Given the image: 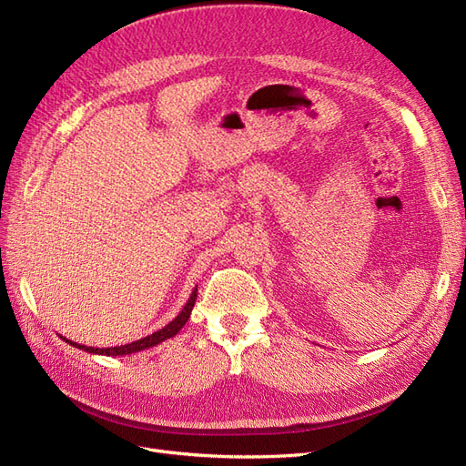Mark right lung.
<instances>
[{"instance_id": "obj_1", "label": "right lung", "mask_w": 466, "mask_h": 466, "mask_svg": "<svg viewBox=\"0 0 466 466\" xmlns=\"http://www.w3.org/2000/svg\"><path fill=\"white\" fill-rule=\"evenodd\" d=\"M196 295H198V286H196L190 293V299L187 301V305L182 307V311L167 324V327L159 329L157 332H153L146 338H142V340H136V342H130V344H124V346H115V348H91V346H83V344H77V342H72V340H64L67 344H72L74 348H79L83 351H89V354H98V356H130V354H136V351H142V350H147V348H153L157 346L161 342H165L167 338H173L175 334L180 332V329L185 327L187 320L190 319V313H192V307L196 303Z\"/></svg>"}]
</instances>
